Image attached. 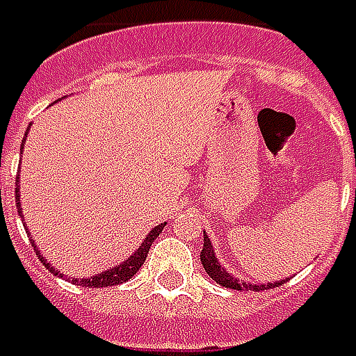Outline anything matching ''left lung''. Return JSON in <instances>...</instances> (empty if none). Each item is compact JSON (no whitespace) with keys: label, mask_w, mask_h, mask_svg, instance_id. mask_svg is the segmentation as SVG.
Wrapping results in <instances>:
<instances>
[{"label":"left lung","mask_w":356,"mask_h":356,"mask_svg":"<svg viewBox=\"0 0 356 356\" xmlns=\"http://www.w3.org/2000/svg\"><path fill=\"white\" fill-rule=\"evenodd\" d=\"M200 260H202V266L208 273V276L220 284L224 289H234V291H266V289H275L284 284V280H278V282H266V284H254V282H246V280H238L230 273H226L222 264L218 262L216 252L212 248V242L208 238V234L204 232V246H202V252H200Z\"/></svg>","instance_id":"obj_1"}]
</instances>
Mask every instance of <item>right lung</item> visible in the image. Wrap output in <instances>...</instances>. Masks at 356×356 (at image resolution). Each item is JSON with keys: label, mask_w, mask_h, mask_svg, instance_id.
I'll list each match as a JSON object with an SVG mask.
<instances>
[{"label": "right lung", "mask_w": 356, "mask_h": 356, "mask_svg": "<svg viewBox=\"0 0 356 356\" xmlns=\"http://www.w3.org/2000/svg\"><path fill=\"white\" fill-rule=\"evenodd\" d=\"M22 150H24V142H22ZM15 204H17V212L22 214V204H19V186H17V182H15ZM164 224H158V226H154L150 232L146 234V238L142 242V246L130 254V257L126 258L124 262H120L118 266H110L108 270H104V273H98V275L90 276V278H74L72 282H80L81 286H88V289H106V286H116V284H122V282H126V280H130L138 270H140V266L144 264V260L148 257V250H150L152 242L160 236V232L164 230ZM29 234V232H27ZM31 236V234H29ZM33 244V242H31ZM33 250H35V254L40 257V260L44 262V266L49 270V273H54V275L63 276L60 270H56L49 262H47V258H44V254L38 250V246L33 244Z\"/></svg>", "instance_id": "right-lung-1"}]
</instances>
